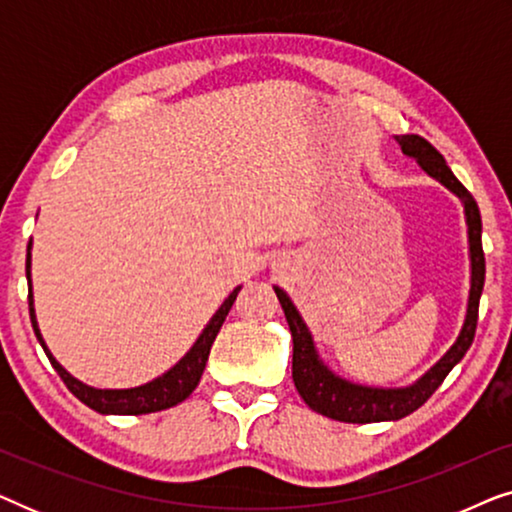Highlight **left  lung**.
Returning <instances> with one entry per match:
<instances>
[{"label": "left lung", "mask_w": 512, "mask_h": 512, "mask_svg": "<svg viewBox=\"0 0 512 512\" xmlns=\"http://www.w3.org/2000/svg\"><path fill=\"white\" fill-rule=\"evenodd\" d=\"M401 144L405 156L415 158L426 174L438 179L440 184L450 188V191L461 198L468 223V247H471V293H468V310L464 326L454 345L447 349V354L433 366L429 373H424L415 384L403 389H377L363 387L342 380L333 375L324 363H321L317 349H314L312 335L307 331L303 317H300L289 296L275 286V293L282 303V310L289 321L291 338H293V384H296L298 394L303 401L310 405L319 415L331 417L335 422L347 424H370V422H394L429 401L433 391H436L450 370L464 359V354L471 347L475 338V326H478V307L482 286H485V251H482V219L478 202L473 195L466 191V186L454 177L445 158L419 135H401L396 137Z\"/></svg>", "instance_id": "left-lung-1"}]
</instances>
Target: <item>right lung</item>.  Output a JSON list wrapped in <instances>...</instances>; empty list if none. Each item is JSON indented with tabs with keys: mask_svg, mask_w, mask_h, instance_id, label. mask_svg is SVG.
Instances as JSON below:
<instances>
[{
	"mask_svg": "<svg viewBox=\"0 0 512 512\" xmlns=\"http://www.w3.org/2000/svg\"><path fill=\"white\" fill-rule=\"evenodd\" d=\"M30 247L32 242L27 244V263H25V272H27V284H30V319H32V328L37 333V338L44 347V352L51 361V366L58 370V375L62 377V382L67 384V389L79 398L81 403H86L88 408H93L100 415H149V412H158V410H167L172 405H177L181 401H186L188 396L193 394V389L198 387L202 370H205V363L209 359V349L214 345L216 333L221 331V324L226 321L230 307H233L237 293H240V286L230 293V296L223 300V305L216 310V314L209 319V324L205 326V331L200 333V338L195 340V345L188 349L184 359H181L177 366H172L165 375L156 377V380L142 384V387L135 389H95L88 387L67 373L65 368L60 366L58 361L53 359V354L48 352L44 338H41L39 326H37V317H34V300H32V279H30Z\"/></svg>",
	"mask_w": 512,
	"mask_h": 512,
	"instance_id": "obj_1",
	"label": "right lung"
}]
</instances>
